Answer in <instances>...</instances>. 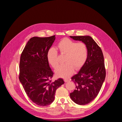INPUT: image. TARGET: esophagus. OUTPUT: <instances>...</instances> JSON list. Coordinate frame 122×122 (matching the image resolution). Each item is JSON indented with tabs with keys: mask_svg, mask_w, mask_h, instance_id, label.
<instances>
[{
	"mask_svg": "<svg viewBox=\"0 0 122 122\" xmlns=\"http://www.w3.org/2000/svg\"><path fill=\"white\" fill-rule=\"evenodd\" d=\"M64 81L65 82H68L70 81V80L69 79H64Z\"/></svg>",
	"mask_w": 122,
	"mask_h": 122,
	"instance_id": "esophagus-1",
	"label": "esophagus"
}]
</instances>
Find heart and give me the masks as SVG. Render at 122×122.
<instances>
[{"mask_svg":"<svg viewBox=\"0 0 122 122\" xmlns=\"http://www.w3.org/2000/svg\"><path fill=\"white\" fill-rule=\"evenodd\" d=\"M57 47L61 54H65L66 63L55 70V73L58 77L68 78L72 74L74 68L78 70L85 64L88 56L87 46L83 42L76 43L69 38H64L58 43ZM47 58L54 69L58 67L59 61L56 49L51 48L48 50Z\"/></svg>","mask_w":122,"mask_h":122,"instance_id":"1","label":"heart"}]
</instances>
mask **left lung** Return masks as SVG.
Here are the masks:
<instances>
[{"instance_id": "8db88e82", "label": "left lung", "mask_w": 122, "mask_h": 122, "mask_svg": "<svg viewBox=\"0 0 122 122\" xmlns=\"http://www.w3.org/2000/svg\"><path fill=\"white\" fill-rule=\"evenodd\" d=\"M74 40L81 41L87 46L88 56L85 64L72 81L76 89L70 96L79 105H86L97 96L106 76L104 56L101 49L91 36H70Z\"/></svg>"}]
</instances>
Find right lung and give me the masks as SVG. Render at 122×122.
I'll list each match as a JSON object with an SVG mask.
<instances>
[{
	"mask_svg": "<svg viewBox=\"0 0 122 122\" xmlns=\"http://www.w3.org/2000/svg\"><path fill=\"white\" fill-rule=\"evenodd\" d=\"M55 39V35L31 38L20 56L19 80L27 96L39 106L52 103L57 88L65 83L61 78L52 81L53 72L47 58L48 50Z\"/></svg>",
	"mask_w": 122,
	"mask_h": 122,
	"instance_id": "1",
	"label": "right lung"
}]
</instances>
